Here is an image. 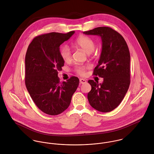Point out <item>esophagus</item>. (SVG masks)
Masks as SVG:
<instances>
[{"label": "esophagus", "instance_id": "esophagus-1", "mask_svg": "<svg viewBox=\"0 0 154 154\" xmlns=\"http://www.w3.org/2000/svg\"><path fill=\"white\" fill-rule=\"evenodd\" d=\"M79 82H80L81 84H85L87 82V81L85 79H80Z\"/></svg>", "mask_w": 154, "mask_h": 154}]
</instances>
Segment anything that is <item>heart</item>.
I'll return each instance as SVG.
<instances>
[{
  "label": "heart",
  "mask_w": 154,
  "mask_h": 154,
  "mask_svg": "<svg viewBox=\"0 0 154 154\" xmlns=\"http://www.w3.org/2000/svg\"><path fill=\"white\" fill-rule=\"evenodd\" d=\"M75 45L81 48L86 53L90 54L94 51L95 47L94 41L89 37L86 35L79 36L75 42ZM60 55L63 61L68 62L72 59V51L67 45H63L61 47L60 50ZM87 67L84 66H76L75 68V71L80 75H84Z\"/></svg>",
  "instance_id": "heart-1"
}]
</instances>
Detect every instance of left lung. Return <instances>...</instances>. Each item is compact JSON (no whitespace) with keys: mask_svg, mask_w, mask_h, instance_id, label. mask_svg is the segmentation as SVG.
<instances>
[{"mask_svg":"<svg viewBox=\"0 0 154 154\" xmlns=\"http://www.w3.org/2000/svg\"><path fill=\"white\" fill-rule=\"evenodd\" d=\"M100 36L102 51L93 75L103 78L102 84L89 80L91 90L88 100L91 107L100 112L111 111L119 106L130 85L129 50L124 38L108 26L97 27L83 32Z\"/></svg>","mask_w":154,"mask_h":154,"instance_id":"left-lung-1","label":"left lung"}]
</instances>
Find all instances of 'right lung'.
I'll list each match as a JSON object with an SVG mask.
<instances>
[{
	"label": "right lung",
	"mask_w": 154,
	"mask_h": 154,
	"mask_svg": "<svg viewBox=\"0 0 154 154\" xmlns=\"http://www.w3.org/2000/svg\"><path fill=\"white\" fill-rule=\"evenodd\" d=\"M75 33L50 32L35 37L25 55V83L35 105L44 113L55 116L69 106L79 80L72 76L60 82L58 71L65 61L60 55V45Z\"/></svg>",
	"instance_id": "add662e5"
}]
</instances>
